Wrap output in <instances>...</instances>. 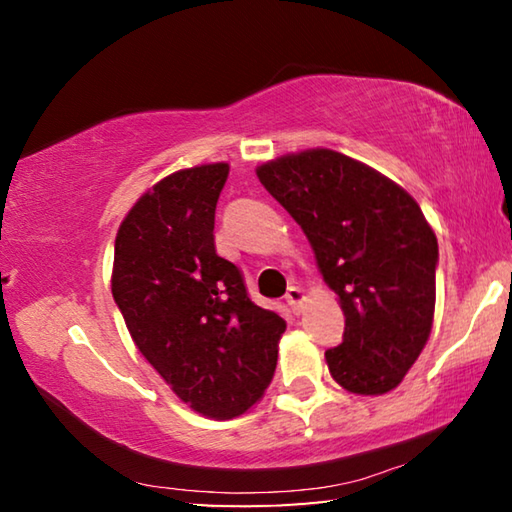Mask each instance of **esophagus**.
Here are the masks:
<instances>
[{
    "instance_id": "1",
    "label": "esophagus",
    "mask_w": 512,
    "mask_h": 512,
    "mask_svg": "<svg viewBox=\"0 0 512 512\" xmlns=\"http://www.w3.org/2000/svg\"><path fill=\"white\" fill-rule=\"evenodd\" d=\"M284 300H287V305L291 307L293 314L298 316L300 311H302V305H305V291L298 289V287H291L287 291V296H284Z\"/></svg>"
}]
</instances>
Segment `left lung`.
<instances>
[{"label":"left lung","instance_id":"1","mask_svg":"<svg viewBox=\"0 0 512 512\" xmlns=\"http://www.w3.org/2000/svg\"><path fill=\"white\" fill-rule=\"evenodd\" d=\"M255 173L305 232L339 298L345 332L325 352L329 375L350 393H391L427 345L436 309L438 241L420 205L332 149L280 155Z\"/></svg>","mask_w":512,"mask_h":512}]
</instances>
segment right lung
<instances>
[{
	"label": "right lung",
	"mask_w": 512,
	"mask_h": 512,
	"mask_svg": "<svg viewBox=\"0 0 512 512\" xmlns=\"http://www.w3.org/2000/svg\"><path fill=\"white\" fill-rule=\"evenodd\" d=\"M230 164L173 171L137 198L115 239L110 287L131 339L180 402L232 420L262 400L287 323L248 298L216 255L214 212Z\"/></svg>",
	"instance_id": "1"
}]
</instances>
